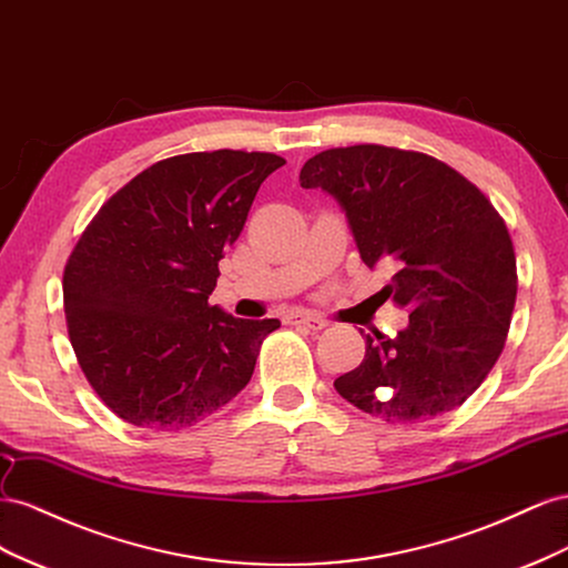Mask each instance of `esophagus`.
Masks as SVG:
<instances>
[{
	"mask_svg": "<svg viewBox=\"0 0 568 568\" xmlns=\"http://www.w3.org/2000/svg\"><path fill=\"white\" fill-rule=\"evenodd\" d=\"M287 323H293V326H306L310 331H323L328 326V321L323 316H316V314H293L285 318Z\"/></svg>",
	"mask_w": 568,
	"mask_h": 568,
	"instance_id": "1",
	"label": "esophagus"
}]
</instances>
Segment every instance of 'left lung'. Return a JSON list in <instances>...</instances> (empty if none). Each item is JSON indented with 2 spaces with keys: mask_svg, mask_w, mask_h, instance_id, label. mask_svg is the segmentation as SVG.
I'll use <instances>...</instances> for the list:
<instances>
[{
  "mask_svg": "<svg viewBox=\"0 0 568 568\" xmlns=\"http://www.w3.org/2000/svg\"><path fill=\"white\" fill-rule=\"evenodd\" d=\"M302 187L345 212L368 268H395L387 297L409 312L395 337L366 335L364 362L333 385L356 409L416 424L457 409L490 374L516 302V256L485 194L420 152L354 144L312 156Z\"/></svg>",
  "mask_w": 568,
  "mask_h": 568,
  "instance_id": "left-lung-1",
  "label": "left lung"
}]
</instances>
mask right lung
I'll return each instance as SVG.
<instances>
[{
  "label": "right lung",
  "mask_w": 568,
  "mask_h": 568,
  "mask_svg": "<svg viewBox=\"0 0 568 568\" xmlns=\"http://www.w3.org/2000/svg\"><path fill=\"white\" fill-rule=\"evenodd\" d=\"M283 164L240 150L156 161L80 235L63 271L69 337L94 393L128 424L194 426L250 383L281 321L235 318L209 295L258 185Z\"/></svg>",
  "instance_id": "1"
}]
</instances>
